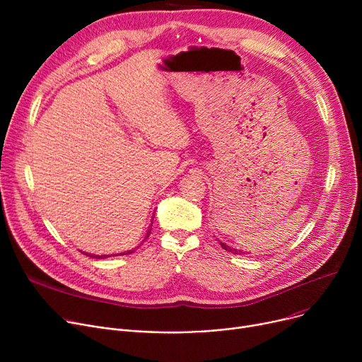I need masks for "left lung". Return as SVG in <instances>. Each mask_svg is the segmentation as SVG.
Segmentation results:
<instances>
[{"label":"left lung","instance_id":"left-lung-1","mask_svg":"<svg viewBox=\"0 0 362 362\" xmlns=\"http://www.w3.org/2000/svg\"><path fill=\"white\" fill-rule=\"evenodd\" d=\"M220 245H221V248L223 250H226L227 252H232V254H236V255H242V254H245V252H240V251H238V250H235V248H230V246H227L226 243H223V242H220Z\"/></svg>","mask_w":362,"mask_h":362}]
</instances>
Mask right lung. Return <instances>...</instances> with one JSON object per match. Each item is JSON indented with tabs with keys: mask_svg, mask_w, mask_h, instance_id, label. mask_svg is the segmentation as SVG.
Here are the masks:
<instances>
[{
	"mask_svg": "<svg viewBox=\"0 0 362 362\" xmlns=\"http://www.w3.org/2000/svg\"><path fill=\"white\" fill-rule=\"evenodd\" d=\"M151 226H152V224H151ZM149 233H151V229L148 230V233H146V238L149 236ZM146 238H145V239H146ZM133 251H135V250H132V251H127L126 254H132ZM126 254H124V255H126ZM86 255H88V257H92V258H97V259H100V258H107V257H111V255H90V254H86ZM117 255H119V254H117ZM117 255H114V257H117Z\"/></svg>",
	"mask_w": 362,
	"mask_h": 362,
	"instance_id": "add662e5",
	"label": "right lung"
}]
</instances>
